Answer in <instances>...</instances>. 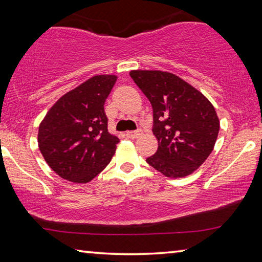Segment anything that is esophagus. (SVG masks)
<instances>
[{
	"mask_svg": "<svg viewBox=\"0 0 262 262\" xmlns=\"http://www.w3.org/2000/svg\"><path fill=\"white\" fill-rule=\"evenodd\" d=\"M127 137H129V139H136V137H139L142 135V130H136V132H127Z\"/></svg>",
	"mask_w": 262,
	"mask_h": 262,
	"instance_id": "34e87169",
	"label": "esophagus"
}]
</instances>
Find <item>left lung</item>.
I'll use <instances>...</instances> for the list:
<instances>
[{
	"label": "left lung",
	"mask_w": 262,
	"mask_h": 262,
	"mask_svg": "<svg viewBox=\"0 0 262 262\" xmlns=\"http://www.w3.org/2000/svg\"><path fill=\"white\" fill-rule=\"evenodd\" d=\"M154 111L158 149L149 165L168 178L192 174L209 157L220 132L212 104L198 89L177 75L161 70L129 73Z\"/></svg>",
	"instance_id": "8db88e82"
}]
</instances>
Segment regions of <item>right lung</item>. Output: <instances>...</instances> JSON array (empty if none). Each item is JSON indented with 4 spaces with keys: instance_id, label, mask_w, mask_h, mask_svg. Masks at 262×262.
<instances>
[{
    "instance_id": "1",
    "label": "right lung",
    "mask_w": 262,
    "mask_h": 262,
    "mask_svg": "<svg viewBox=\"0 0 262 262\" xmlns=\"http://www.w3.org/2000/svg\"><path fill=\"white\" fill-rule=\"evenodd\" d=\"M115 75H96L64 94L39 125L43 159L66 180L86 184L111 162L119 139L107 130L105 100Z\"/></svg>"
}]
</instances>
